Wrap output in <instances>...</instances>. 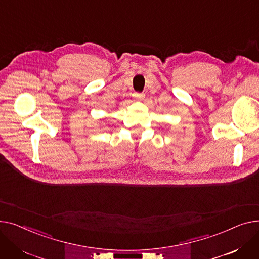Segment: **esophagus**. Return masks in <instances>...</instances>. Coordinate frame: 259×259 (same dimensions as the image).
<instances>
[{
    "instance_id": "obj_1",
    "label": "esophagus",
    "mask_w": 259,
    "mask_h": 259,
    "mask_svg": "<svg viewBox=\"0 0 259 259\" xmlns=\"http://www.w3.org/2000/svg\"><path fill=\"white\" fill-rule=\"evenodd\" d=\"M134 97L137 99H143L144 98V94L143 93H135Z\"/></svg>"
}]
</instances>
